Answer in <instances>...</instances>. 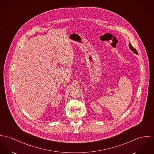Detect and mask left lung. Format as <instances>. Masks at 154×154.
<instances>
[{
	"label": "left lung",
	"instance_id": "8db88e82",
	"mask_svg": "<svg viewBox=\"0 0 154 154\" xmlns=\"http://www.w3.org/2000/svg\"><path fill=\"white\" fill-rule=\"evenodd\" d=\"M129 47H130V48L131 50L134 53H135V54H138V52H137V51L134 48H133V46L131 45V44H129Z\"/></svg>",
	"mask_w": 154,
	"mask_h": 154
}]
</instances>
